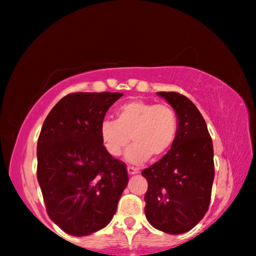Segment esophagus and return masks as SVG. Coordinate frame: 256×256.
<instances>
[{"instance_id":"1","label":"esophagus","mask_w":256,"mask_h":256,"mask_svg":"<svg viewBox=\"0 0 256 256\" xmlns=\"http://www.w3.org/2000/svg\"><path fill=\"white\" fill-rule=\"evenodd\" d=\"M128 176L137 174V173H138V170H137V168H132V166H128Z\"/></svg>"}]
</instances>
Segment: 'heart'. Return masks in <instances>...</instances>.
<instances>
[{
  "mask_svg": "<svg viewBox=\"0 0 256 256\" xmlns=\"http://www.w3.org/2000/svg\"><path fill=\"white\" fill-rule=\"evenodd\" d=\"M179 120L168 105L145 100H131L116 111V120L100 122L102 145L108 156L117 158L128 148L130 138L134 146L126 152L125 160L134 165L162 158L174 144Z\"/></svg>",
  "mask_w": 256,
  "mask_h": 256,
  "instance_id": "heart-1",
  "label": "heart"
}]
</instances>
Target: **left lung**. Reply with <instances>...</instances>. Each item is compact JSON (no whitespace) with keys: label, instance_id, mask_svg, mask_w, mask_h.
<instances>
[{"label":"left lung","instance_id":"8db88e82","mask_svg":"<svg viewBox=\"0 0 256 256\" xmlns=\"http://www.w3.org/2000/svg\"><path fill=\"white\" fill-rule=\"evenodd\" d=\"M176 112L178 134L171 150L142 172L148 180L146 219L156 230L182 234L205 216L214 180L213 144L204 117L188 98L156 92Z\"/></svg>","mask_w":256,"mask_h":256}]
</instances>
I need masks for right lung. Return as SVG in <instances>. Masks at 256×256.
I'll use <instances>...</instances> for the list:
<instances>
[{"instance_id": "add662e5", "label": "right lung", "mask_w": 256, "mask_h": 256, "mask_svg": "<svg viewBox=\"0 0 256 256\" xmlns=\"http://www.w3.org/2000/svg\"><path fill=\"white\" fill-rule=\"evenodd\" d=\"M122 94H70L48 114L37 142V180L50 219L85 236L106 227L128 182L102 145L100 122Z\"/></svg>"}]
</instances>
